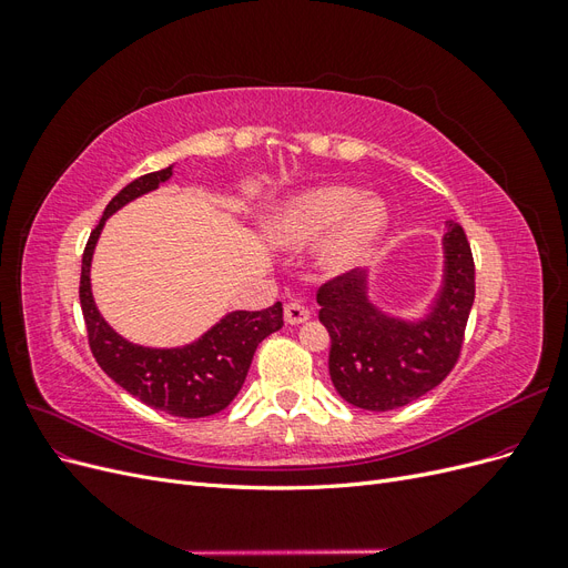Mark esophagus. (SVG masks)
I'll list each match as a JSON object with an SVG mask.
<instances>
[{
  "label": "esophagus",
  "instance_id": "34e87169",
  "mask_svg": "<svg viewBox=\"0 0 568 568\" xmlns=\"http://www.w3.org/2000/svg\"><path fill=\"white\" fill-rule=\"evenodd\" d=\"M284 320H286V324H303L311 320V311H307L303 303H286Z\"/></svg>",
  "mask_w": 568,
  "mask_h": 568
}]
</instances>
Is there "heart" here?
Returning a JSON list of instances; mask_svg holds the SVG:
<instances>
[{"mask_svg": "<svg viewBox=\"0 0 568 568\" xmlns=\"http://www.w3.org/2000/svg\"><path fill=\"white\" fill-rule=\"evenodd\" d=\"M386 225L382 201L363 199L355 186H322L280 205L267 222V234L277 246L303 248L329 233L320 265L329 274H341L365 261Z\"/></svg>", "mask_w": 568, "mask_h": 568, "instance_id": "b5f03b06", "label": "heart"}]
</instances>
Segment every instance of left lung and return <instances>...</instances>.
<instances>
[{
    "instance_id": "obj_1",
    "label": "left lung",
    "mask_w": 568,
    "mask_h": 568,
    "mask_svg": "<svg viewBox=\"0 0 568 568\" xmlns=\"http://www.w3.org/2000/svg\"><path fill=\"white\" fill-rule=\"evenodd\" d=\"M445 277L424 320L384 315L367 298V277L346 272L317 291L320 322L332 336L329 374L346 403L388 412L422 398L457 365L476 296L474 255L462 225L445 222Z\"/></svg>"
}]
</instances>
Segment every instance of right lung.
<instances>
[{
  "mask_svg": "<svg viewBox=\"0 0 568 568\" xmlns=\"http://www.w3.org/2000/svg\"><path fill=\"white\" fill-rule=\"evenodd\" d=\"M170 175H173V165L136 178L111 199L82 253L80 305L84 324H88L92 355L120 388L173 417L201 419L225 409L242 390L257 343L282 329L284 311L277 301L265 311L230 313L199 341L182 348L134 346L118 336L99 315L90 286V265L104 222L132 199L159 189Z\"/></svg>",
  "mask_w": 568,
  "mask_h": 568,
  "instance_id": "right-lung-1",
  "label": "right lung"
}]
</instances>
